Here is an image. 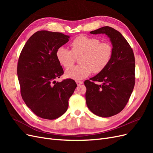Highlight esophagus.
Masks as SVG:
<instances>
[{
  "instance_id": "esophagus-1",
  "label": "esophagus",
  "mask_w": 153,
  "mask_h": 153,
  "mask_svg": "<svg viewBox=\"0 0 153 153\" xmlns=\"http://www.w3.org/2000/svg\"><path fill=\"white\" fill-rule=\"evenodd\" d=\"M83 82H84L83 81H78V80H76V83L78 85H80V84H82Z\"/></svg>"
}]
</instances>
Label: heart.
<instances>
[{
	"label": "heart",
	"mask_w": 153,
	"mask_h": 153,
	"mask_svg": "<svg viewBox=\"0 0 153 153\" xmlns=\"http://www.w3.org/2000/svg\"><path fill=\"white\" fill-rule=\"evenodd\" d=\"M71 50L60 47L56 52L59 63L66 69L75 64L76 58L80 64L69 69L66 73L68 78L80 80L89 76L91 73L97 74L108 66L112 56L113 49L110 43L101 42L93 37L80 36L70 43Z\"/></svg>",
	"instance_id": "obj_1"
}]
</instances>
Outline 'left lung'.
<instances>
[{"label":"left lung","instance_id":"8db88e82","mask_svg":"<svg viewBox=\"0 0 153 153\" xmlns=\"http://www.w3.org/2000/svg\"><path fill=\"white\" fill-rule=\"evenodd\" d=\"M90 33L105 34L113 46L108 66L84 82L88 108L100 117H108L121 112L130 98L135 84V56L126 39L112 27L105 26Z\"/></svg>","mask_w":153,"mask_h":153}]
</instances>
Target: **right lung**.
Instances as JSON below:
<instances>
[{"instance_id": "obj_1", "label": "right lung", "mask_w": 153, "mask_h": 153, "mask_svg": "<svg viewBox=\"0 0 153 153\" xmlns=\"http://www.w3.org/2000/svg\"><path fill=\"white\" fill-rule=\"evenodd\" d=\"M69 36L40 30L32 35L18 59L17 74L22 99L37 116L55 119L66 112L77 86L71 78L56 82L64 71L56 52Z\"/></svg>"}]
</instances>
